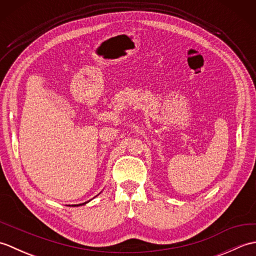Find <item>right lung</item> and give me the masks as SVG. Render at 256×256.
Wrapping results in <instances>:
<instances>
[{
    "label": "right lung",
    "mask_w": 256,
    "mask_h": 256,
    "mask_svg": "<svg viewBox=\"0 0 256 256\" xmlns=\"http://www.w3.org/2000/svg\"><path fill=\"white\" fill-rule=\"evenodd\" d=\"M86 202H84V204H72L74 206H81V204H86Z\"/></svg>",
    "instance_id": "obj_1"
}]
</instances>
